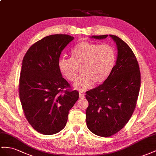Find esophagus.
Wrapping results in <instances>:
<instances>
[{
	"instance_id": "obj_1",
	"label": "esophagus",
	"mask_w": 156,
	"mask_h": 156,
	"mask_svg": "<svg viewBox=\"0 0 156 156\" xmlns=\"http://www.w3.org/2000/svg\"><path fill=\"white\" fill-rule=\"evenodd\" d=\"M79 98H80V99H83L85 98V95L83 94V93H82V92H80V94H79Z\"/></svg>"
}]
</instances>
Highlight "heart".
<instances>
[{
	"label": "heart",
	"instance_id": "heart-1",
	"mask_svg": "<svg viewBox=\"0 0 156 156\" xmlns=\"http://www.w3.org/2000/svg\"><path fill=\"white\" fill-rule=\"evenodd\" d=\"M71 58L63 57L58 66L65 78L74 82L81 69L82 75L74 83V87L84 91L92 84L100 83L109 77L112 71L116 55L114 48L109 44L82 41L71 51Z\"/></svg>",
	"mask_w": 156,
	"mask_h": 156
}]
</instances>
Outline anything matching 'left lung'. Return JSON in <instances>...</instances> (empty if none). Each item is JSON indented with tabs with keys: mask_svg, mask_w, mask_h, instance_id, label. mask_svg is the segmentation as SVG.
Masks as SVG:
<instances>
[{
	"mask_svg": "<svg viewBox=\"0 0 156 156\" xmlns=\"http://www.w3.org/2000/svg\"><path fill=\"white\" fill-rule=\"evenodd\" d=\"M108 35H93L102 39ZM117 44L116 65L102 84L86 91L89 103L86 109L88 129L99 136L117 133L129 122L140 87V71L136 57L127 44L116 35H109Z\"/></svg>",
	"mask_w": 156,
	"mask_h": 156,
	"instance_id": "8db88e82",
	"label": "left lung"
}]
</instances>
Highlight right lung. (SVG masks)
Listing matches in <instances>:
<instances>
[{
	"label": "right lung",
	"instance_id": "add662e5",
	"mask_svg": "<svg viewBox=\"0 0 156 156\" xmlns=\"http://www.w3.org/2000/svg\"><path fill=\"white\" fill-rule=\"evenodd\" d=\"M73 39L66 34L49 35L33 44L23 58L20 99L27 121L42 134L61 131L79 98L78 91L62 77L58 66L62 51Z\"/></svg>",
	"mask_w": 156,
	"mask_h": 156
}]
</instances>
